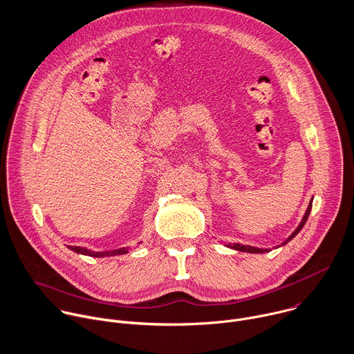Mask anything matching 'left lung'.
Instances as JSON below:
<instances>
[{
    "label": "left lung",
    "instance_id": "left-lung-1",
    "mask_svg": "<svg viewBox=\"0 0 354 354\" xmlns=\"http://www.w3.org/2000/svg\"><path fill=\"white\" fill-rule=\"evenodd\" d=\"M313 202V201H311ZM310 202V205H308V207H307V210H306V215H304V218H303V221H301V223L299 225V227L292 233V236L281 244V245H285L286 243H289L292 239H295L296 236H297V233L303 229V226L306 225V222H307V219H308V216H310V212H311V207H313V203ZM229 247L230 248H233V250H237V251H243V252H251V254H259V252H268V250H262V248H255V247H250V245H241V244H237V243H234V244H229Z\"/></svg>",
    "mask_w": 354,
    "mask_h": 354
}]
</instances>
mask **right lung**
I'll list each match as a JSON object with an SVG mask.
<instances>
[{"label": "right lung", "instance_id": "obj_1", "mask_svg": "<svg viewBox=\"0 0 354 354\" xmlns=\"http://www.w3.org/2000/svg\"><path fill=\"white\" fill-rule=\"evenodd\" d=\"M69 250H73L78 254H82V255H89V257H110V255H120V254H125L128 252L127 248H118V250H111V251H102V252H95V251H91V250H86V248H82V247H68Z\"/></svg>", "mask_w": 354, "mask_h": 354}]
</instances>
